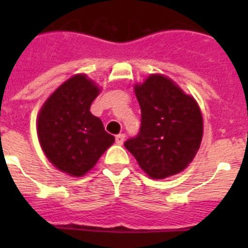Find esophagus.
I'll use <instances>...</instances> for the list:
<instances>
[{
    "label": "esophagus",
    "instance_id": "34e87169",
    "mask_svg": "<svg viewBox=\"0 0 248 248\" xmlns=\"http://www.w3.org/2000/svg\"><path fill=\"white\" fill-rule=\"evenodd\" d=\"M124 140H125V134H118L117 137H115V141H117V144H119V145H122V144L124 143Z\"/></svg>",
    "mask_w": 248,
    "mask_h": 248
}]
</instances>
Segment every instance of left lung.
I'll list each match as a JSON object with an SVG mask.
<instances>
[{"label": "left lung", "mask_w": 248, "mask_h": 248, "mask_svg": "<svg viewBox=\"0 0 248 248\" xmlns=\"http://www.w3.org/2000/svg\"><path fill=\"white\" fill-rule=\"evenodd\" d=\"M141 109L139 134L124 146L153 179L183 171L202 140V115L198 103L171 79L151 74L134 87Z\"/></svg>", "instance_id": "left-lung-1"}]
</instances>
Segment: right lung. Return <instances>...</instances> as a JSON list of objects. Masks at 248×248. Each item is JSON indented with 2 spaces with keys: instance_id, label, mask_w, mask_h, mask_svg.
I'll return each mask as SVG.
<instances>
[{
  "instance_id": "add662e5",
  "label": "right lung",
  "mask_w": 248,
  "mask_h": 248,
  "mask_svg": "<svg viewBox=\"0 0 248 248\" xmlns=\"http://www.w3.org/2000/svg\"><path fill=\"white\" fill-rule=\"evenodd\" d=\"M99 92L85 74H77L59 85L39 110L37 134L43 153L71 176L87 174L114 143L102 120L91 113Z\"/></svg>"
}]
</instances>
